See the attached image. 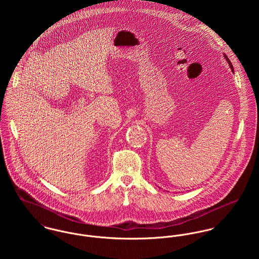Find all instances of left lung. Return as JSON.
Wrapping results in <instances>:
<instances>
[{
  "label": "left lung",
  "mask_w": 259,
  "mask_h": 259,
  "mask_svg": "<svg viewBox=\"0 0 259 259\" xmlns=\"http://www.w3.org/2000/svg\"><path fill=\"white\" fill-rule=\"evenodd\" d=\"M224 58H225V60L227 61V63H228V65H229V67H230V69H231V71L233 72V67H232V64L230 63V61H229V59L227 58V56L226 55H224Z\"/></svg>",
  "instance_id": "8db88e82"
}]
</instances>
